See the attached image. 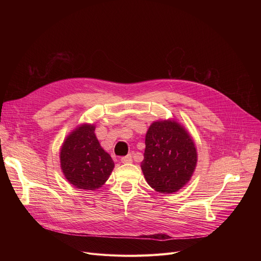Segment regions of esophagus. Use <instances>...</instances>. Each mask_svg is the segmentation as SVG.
Instances as JSON below:
<instances>
[{
	"label": "esophagus",
	"mask_w": 261,
	"mask_h": 261,
	"mask_svg": "<svg viewBox=\"0 0 261 261\" xmlns=\"http://www.w3.org/2000/svg\"><path fill=\"white\" fill-rule=\"evenodd\" d=\"M120 161H121V163H123V164L131 163V162H132V155H131V154H128V155H126V156H122V158L120 159Z\"/></svg>",
	"instance_id": "34e87169"
}]
</instances>
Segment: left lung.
I'll list each match as a JSON object with an SVG mask.
<instances>
[{
  "instance_id": "1",
  "label": "left lung",
  "mask_w": 261,
  "mask_h": 261,
  "mask_svg": "<svg viewBox=\"0 0 261 261\" xmlns=\"http://www.w3.org/2000/svg\"><path fill=\"white\" fill-rule=\"evenodd\" d=\"M145 144L141 167L147 183L163 194L181 189L197 164V150L189 134L176 121H154L147 131Z\"/></svg>"
}]
</instances>
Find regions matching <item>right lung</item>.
Instances as JSON below:
<instances>
[{
	"label": "right lung",
	"instance_id": "1",
	"mask_svg": "<svg viewBox=\"0 0 261 261\" xmlns=\"http://www.w3.org/2000/svg\"><path fill=\"white\" fill-rule=\"evenodd\" d=\"M93 125H82L64 141L61 169L66 180L80 189L101 187L114 168L112 158L101 148Z\"/></svg>",
	"mask_w": 261,
	"mask_h": 261
}]
</instances>
